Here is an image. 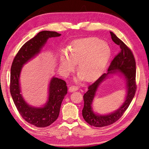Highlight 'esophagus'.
Masks as SVG:
<instances>
[{
    "label": "esophagus",
    "mask_w": 149,
    "mask_h": 149,
    "mask_svg": "<svg viewBox=\"0 0 149 149\" xmlns=\"http://www.w3.org/2000/svg\"><path fill=\"white\" fill-rule=\"evenodd\" d=\"M77 90H78V87H77L75 86H72L69 87V92H74V91H76Z\"/></svg>",
    "instance_id": "obj_1"
}]
</instances>
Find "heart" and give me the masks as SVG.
<instances>
[{
    "label": "heart",
    "instance_id": "b5f03b06",
    "mask_svg": "<svg viewBox=\"0 0 149 149\" xmlns=\"http://www.w3.org/2000/svg\"><path fill=\"white\" fill-rule=\"evenodd\" d=\"M69 54L63 52L60 56V64L64 76H67L77 64L78 75L75 81L84 78L91 80L101 74L106 66L111 55L107 43L97 38L91 37L75 41L69 49Z\"/></svg>",
    "mask_w": 149,
    "mask_h": 149
}]
</instances>
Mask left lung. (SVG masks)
Listing matches in <instances>:
<instances>
[{"instance_id":"1","label":"left lung","mask_w":149,"mask_h":149,"mask_svg":"<svg viewBox=\"0 0 149 149\" xmlns=\"http://www.w3.org/2000/svg\"><path fill=\"white\" fill-rule=\"evenodd\" d=\"M113 42L119 45L121 52L109 65L107 73L103 74L88 88L84 95V106L82 115L86 122L96 127H103L115 123L122 116L134 96L136 86V62L133 53L113 32H110ZM118 74L124 78L126 85V95L122 105L113 112L100 114L92 109V102L98 88L106 79Z\"/></svg>"}]
</instances>
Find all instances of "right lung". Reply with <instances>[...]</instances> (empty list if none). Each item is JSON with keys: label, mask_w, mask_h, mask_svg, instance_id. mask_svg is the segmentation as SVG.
Returning a JSON list of instances; mask_svg holds the SVG:
<instances>
[{"label": "right lung", "mask_w": 149, "mask_h": 149, "mask_svg": "<svg viewBox=\"0 0 149 149\" xmlns=\"http://www.w3.org/2000/svg\"><path fill=\"white\" fill-rule=\"evenodd\" d=\"M61 36L54 31L38 32L21 48L13 61L10 73V93L18 112L27 122L37 127H47L56 120L64 96L68 93L65 81L53 77L49 81L45 104L34 106L27 103L21 91L20 76L23 66L39 54L48 38Z\"/></svg>", "instance_id": "add662e5"}]
</instances>
